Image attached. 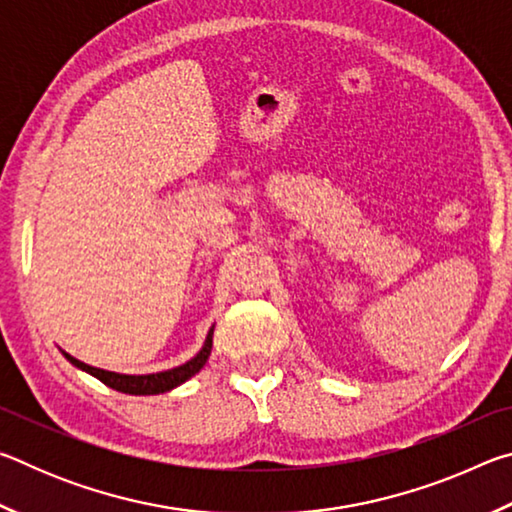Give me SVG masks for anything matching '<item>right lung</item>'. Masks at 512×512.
Here are the masks:
<instances>
[{"mask_svg":"<svg viewBox=\"0 0 512 512\" xmlns=\"http://www.w3.org/2000/svg\"><path fill=\"white\" fill-rule=\"evenodd\" d=\"M212 334H214V327H210V332H207V336H205L203 348L194 359H189L187 363H183V366H178V368H171V370H164V372H153V375H119V372H110V370L88 366V363L74 359L72 354H67V352H63V354H65V359L72 363V366L90 372L92 377H97L99 381H103V384L115 388V391H119V393L158 395V393H167V391H171V388H176L180 384H185L189 377H194L196 372L205 366V361L212 352Z\"/></svg>","mask_w":512,"mask_h":512,"instance_id":"obj_1","label":"right lung"}]
</instances>
